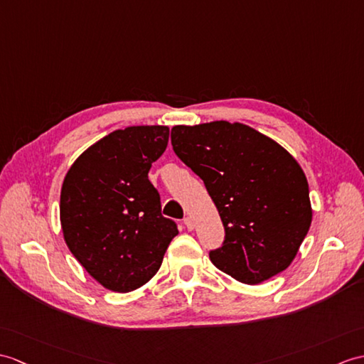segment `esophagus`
I'll use <instances>...</instances> for the list:
<instances>
[{"mask_svg":"<svg viewBox=\"0 0 364 364\" xmlns=\"http://www.w3.org/2000/svg\"><path fill=\"white\" fill-rule=\"evenodd\" d=\"M183 223H184V226H186V228H188L189 231H191V230H193V220H192L191 217H186L184 220H183Z\"/></svg>","mask_w":364,"mask_h":364,"instance_id":"obj_1","label":"esophagus"}]
</instances>
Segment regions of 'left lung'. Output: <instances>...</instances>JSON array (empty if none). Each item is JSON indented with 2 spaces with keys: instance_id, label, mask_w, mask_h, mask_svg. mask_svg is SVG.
I'll list each match as a JSON object with an SVG mask.
<instances>
[{
  "instance_id": "left-lung-1",
  "label": "left lung",
  "mask_w": 364,
  "mask_h": 364,
  "mask_svg": "<svg viewBox=\"0 0 364 364\" xmlns=\"http://www.w3.org/2000/svg\"><path fill=\"white\" fill-rule=\"evenodd\" d=\"M175 155L205 183L225 228L210 262L255 285L284 272L311 223L309 183L277 142L243 124L176 125Z\"/></svg>"
}]
</instances>
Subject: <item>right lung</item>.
<instances>
[{"instance_id":"1","label":"right lung","mask_w":364,"mask_h":364,"mask_svg":"<svg viewBox=\"0 0 364 364\" xmlns=\"http://www.w3.org/2000/svg\"><path fill=\"white\" fill-rule=\"evenodd\" d=\"M167 141L163 125L116 130L83 151L65 176V242L108 290L127 293L149 282L178 234L176 223L161 214L159 192L149 180Z\"/></svg>"}]
</instances>
